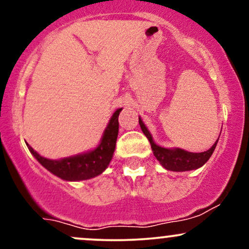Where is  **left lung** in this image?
I'll list each match as a JSON object with an SVG mask.
<instances>
[{"instance_id": "1", "label": "left lung", "mask_w": 249, "mask_h": 249, "mask_svg": "<svg viewBox=\"0 0 249 249\" xmlns=\"http://www.w3.org/2000/svg\"><path fill=\"white\" fill-rule=\"evenodd\" d=\"M139 125H141L142 131L146 136L148 142H150L151 148H152L153 154L157 158V160L160 162L162 167L166 168L168 171H173V172H184V171H192L201 167L211 158V156H212L214 150H215V146L219 141V138L216 139V142H214L210 150L199 153L188 152V151H185L179 147L166 148L159 146V145H157L154 142L150 131L145 126L141 117H139Z\"/></svg>"}]
</instances>
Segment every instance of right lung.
I'll return each instance as SVG.
<instances>
[{"label":"right lung","instance_id":"right-lung-1","mask_svg":"<svg viewBox=\"0 0 249 249\" xmlns=\"http://www.w3.org/2000/svg\"><path fill=\"white\" fill-rule=\"evenodd\" d=\"M122 110L123 107L117 108L113 112L103 132L99 144L88 152L53 160L39 156L29 144H27V146L37 161L58 178L67 181H81V180L95 178L107 170L113 157L117 137H118V116Z\"/></svg>","mask_w":249,"mask_h":249}]
</instances>
